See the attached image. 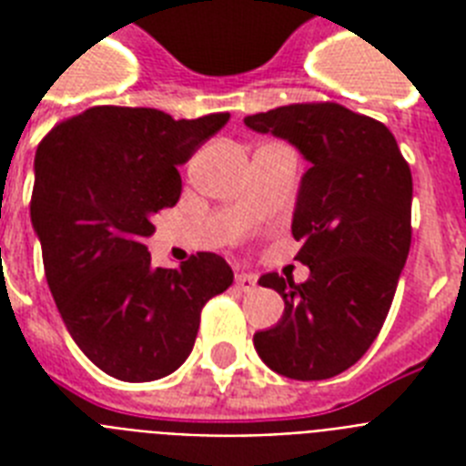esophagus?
I'll list each match as a JSON object with an SVG mask.
<instances>
[{"instance_id":"obj_1","label":"esophagus","mask_w":466,"mask_h":466,"mask_svg":"<svg viewBox=\"0 0 466 466\" xmlns=\"http://www.w3.org/2000/svg\"><path fill=\"white\" fill-rule=\"evenodd\" d=\"M237 288L241 292H254L258 288V280L251 273H237Z\"/></svg>"}]
</instances>
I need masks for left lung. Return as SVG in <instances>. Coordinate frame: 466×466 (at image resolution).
<instances>
[{
    "label": "left lung",
    "instance_id": "left-lung-1",
    "mask_svg": "<svg viewBox=\"0 0 466 466\" xmlns=\"http://www.w3.org/2000/svg\"><path fill=\"white\" fill-rule=\"evenodd\" d=\"M244 123L309 161L292 212L309 278L261 276L285 311L254 348L278 375L329 380L360 360L387 319L411 247V168L382 123L339 104L280 106Z\"/></svg>",
    "mask_w": 466,
    "mask_h": 466
}]
</instances>
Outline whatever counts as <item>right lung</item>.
I'll use <instances>...</instances> for the list:
<instances>
[{"label":"right lung","instance_id":"right-lung-1","mask_svg":"<svg viewBox=\"0 0 466 466\" xmlns=\"http://www.w3.org/2000/svg\"><path fill=\"white\" fill-rule=\"evenodd\" d=\"M227 120L94 106L38 145L31 222L47 285L69 336L116 380L152 382L181 368L200 309L232 285L222 256L200 251L155 268L145 247L152 218L181 196L178 167Z\"/></svg>","mask_w":466,"mask_h":466}]
</instances>
